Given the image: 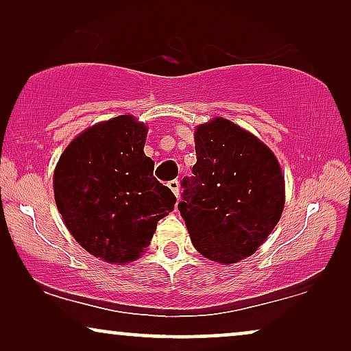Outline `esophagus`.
<instances>
[{
  "mask_svg": "<svg viewBox=\"0 0 351 351\" xmlns=\"http://www.w3.org/2000/svg\"><path fill=\"white\" fill-rule=\"evenodd\" d=\"M167 186H169V189H171V191H172V193H174L176 196H179V180H177V179H174V180L167 182Z\"/></svg>",
  "mask_w": 351,
  "mask_h": 351,
  "instance_id": "1",
  "label": "esophagus"
}]
</instances>
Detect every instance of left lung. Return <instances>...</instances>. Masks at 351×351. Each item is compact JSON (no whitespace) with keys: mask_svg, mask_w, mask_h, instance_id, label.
<instances>
[{"mask_svg":"<svg viewBox=\"0 0 351 351\" xmlns=\"http://www.w3.org/2000/svg\"><path fill=\"white\" fill-rule=\"evenodd\" d=\"M193 177L179 203L196 251L217 263L252 256L285 208V177L265 143L228 119L195 131Z\"/></svg>","mask_w":351,"mask_h":351,"instance_id":"obj_1","label":"left lung"}]
</instances>
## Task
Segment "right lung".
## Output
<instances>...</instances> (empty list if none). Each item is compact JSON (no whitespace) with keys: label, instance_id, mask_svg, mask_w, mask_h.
<instances>
[{"label":"right lung","instance_id":"obj_1","mask_svg":"<svg viewBox=\"0 0 351 351\" xmlns=\"http://www.w3.org/2000/svg\"><path fill=\"white\" fill-rule=\"evenodd\" d=\"M148 128L131 114L86 129L54 171L57 209L73 238L94 257L132 262L150 244L176 196L153 177L143 153Z\"/></svg>","mask_w":351,"mask_h":351}]
</instances>
